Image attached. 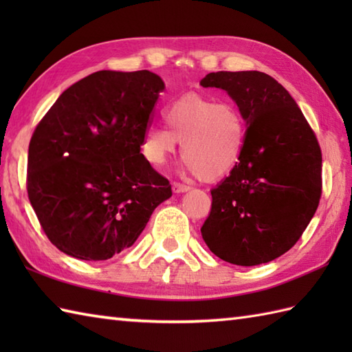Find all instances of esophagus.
Here are the masks:
<instances>
[{"instance_id": "34e87169", "label": "esophagus", "mask_w": 352, "mask_h": 352, "mask_svg": "<svg viewBox=\"0 0 352 352\" xmlns=\"http://www.w3.org/2000/svg\"><path fill=\"white\" fill-rule=\"evenodd\" d=\"M172 190H174L175 193H183V192L190 190V186L182 184V183H172Z\"/></svg>"}]
</instances>
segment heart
Returning a JSON list of instances; mask_svg holds the SVG:
<instances>
[{
    "label": "heart",
    "mask_w": 352,
    "mask_h": 352,
    "mask_svg": "<svg viewBox=\"0 0 352 352\" xmlns=\"http://www.w3.org/2000/svg\"><path fill=\"white\" fill-rule=\"evenodd\" d=\"M164 124L148 125L144 155L154 166H163L182 144L186 166L203 182L228 175L241 160L246 126L233 102L184 95L163 111Z\"/></svg>",
    "instance_id": "obj_1"
}]
</instances>
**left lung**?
Here are the masks:
<instances>
[{"label":"left lung","mask_w":352,"mask_h":352,"mask_svg":"<svg viewBox=\"0 0 352 352\" xmlns=\"http://www.w3.org/2000/svg\"><path fill=\"white\" fill-rule=\"evenodd\" d=\"M199 85L223 89L246 121L241 160L210 190L201 234L228 263H267L300 241L319 206L322 153L316 134L290 94L265 72H210Z\"/></svg>","instance_id":"obj_1"}]
</instances>
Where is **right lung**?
I'll use <instances>...</instances> for the list:
<instances>
[{"instance_id":"obj_1","label":"right lung","mask_w":352,"mask_h":352,"mask_svg":"<svg viewBox=\"0 0 352 352\" xmlns=\"http://www.w3.org/2000/svg\"><path fill=\"white\" fill-rule=\"evenodd\" d=\"M164 89L149 71H98L66 89L28 146L27 192L50 242L98 261L130 248L170 184L140 153Z\"/></svg>"}]
</instances>
